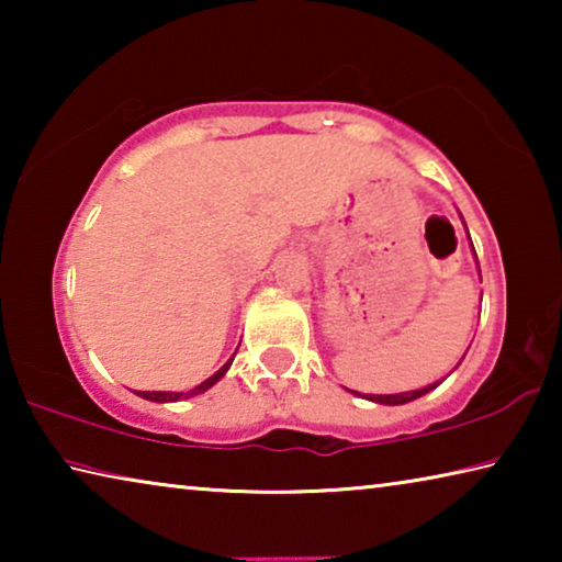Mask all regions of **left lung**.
Wrapping results in <instances>:
<instances>
[{
	"mask_svg": "<svg viewBox=\"0 0 562 562\" xmlns=\"http://www.w3.org/2000/svg\"><path fill=\"white\" fill-rule=\"evenodd\" d=\"M475 252V250H473ZM439 386V382L431 384V386H424V389H416V392H404V394H367L364 398H369V402H376V404H389V406H398V404H408L414 402V398L429 394L431 389ZM357 394V392H355Z\"/></svg>",
	"mask_w": 562,
	"mask_h": 562,
	"instance_id": "1",
	"label": "left lung"
}]
</instances>
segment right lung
<instances>
[{
    "label": "right lung",
    "instance_id": "right-lung-1",
    "mask_svg": "<svg viewBox=\"0 0 562 562\" xmlns=\"http://www.w3.org/2000/svg\"><path fill=\"white\" fill-rule=\"evenodd\" d=\"M231 364H233V359L231 361H225V364L217 369V372L213 374V376H207L203 384H198L195 389H190V392H136L140 398H148V402H180V398H190V396H198V394H203V392H207V389H211L215 382H221V379L225 376V372L227 369H231Z\"/></svg>",
    "mask_w": 562,
    "mask_h": 562
}]
</instances>
